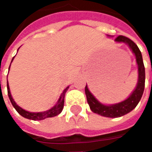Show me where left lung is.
Masks as SVG:
<instances>
[{
  "instance_id": "left-lung-1",
  "label": "left lung",
  "mask_w": 152,
  "mask_h": 152,
  "mask_svg": "<svg viewBox=\"0 0 152 152\" xmlns=\"http://www.w3.org/2000/svg\"><path fill=\"white\" fill-rule=\"evenodd\" d=\"M115 42L119 43H125L129 47L136 58V63L137 65V72H138V78L136 88L132 92L129 97L127 99L115 104H110L105 105L99 102L94 96L93 95L92 93L90 92L88 89V86H86V94L87 98V102L89 105V107L93 112L96 114H99L102 116L110 118L121 117L122 115L128 114L129 112L133 111L138 102L141 100L142 96L145 87V67H144L142 56L140 50L136 44L129 38L124 37V36H119L115 39Z\"/></svg>"
}]
</instances>
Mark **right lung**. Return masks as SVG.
<instances>
[{"label": "right lung", "mask_w": 152, "mask_h": 152, "mask_svg": "<svg viewBox=\"0 0 152 152\" xmlns=\"http://www.w3.org/2000/svg\"><path fill=\"white\" fill-rule=\"evenodd\" d=\"M18 49H19V48H18ZM14 58H15V57H14ZM14 58H13L12 61L14 60ZM10 67H9V70H10ZM68 88H69V86H67L66 89L63 90V93H62V94L60 96L59 99L58 100L57 103L53 106V107H51V108L49 109V110H47L45 112H28V111H26L24 109H23L18 105H17V103L15 102V100L12 98L11 94H10V90L9 83H7V91H8L9 99L10 100V102H11L13 107H14L15 108V110L18 112V114L21 115L22 116H23L24 118H27V119H29V120H32V121H41V120H45V118L53 117V116H56V115H58V114H60L63 109V106H64V97H65V94H66V92L67 91Z\"/></svg>", "instance_id": "1"}]
</instances>
